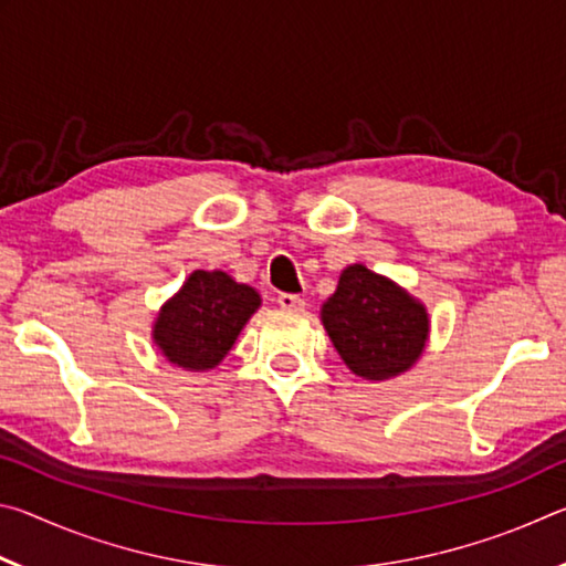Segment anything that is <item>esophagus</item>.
<instances>
[{
  "instance_id": "34e87169",
  "label": "esophagus",
  "mask_w": 566,
  "mask_h": 566,
  "mask_svg": "<svg viewBox=\"0 0 566 566\" xmlns=\"http://www.w3.org/2000/svg\"><path fill=\"white\" fill-rule=\"evenodd\" d=\"M276 304H280L284 312H302L304 310V300L300 294H280L276 296Z\"/></svg>"
}]
</instances>
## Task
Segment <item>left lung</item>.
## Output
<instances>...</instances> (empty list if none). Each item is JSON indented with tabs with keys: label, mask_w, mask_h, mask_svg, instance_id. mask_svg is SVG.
Masks as SVG:
<instances>
[{
	"label": "left lung",
	"mask_w": 566,
	"mask_h": 566,
	"mask_svg": "<svg viewBox=\"0 0 566 566\" xmlns=\"http://www.w3.org/2000/svg\"><path fill=\"white\" fill-rule=\"evenodd\" d=\"M322 324L354 375L387 381L419 361L429 339V312L389 276L349 264L322 304Z\"/></svg>",
	"instance_id": "1"
}]
</instances>
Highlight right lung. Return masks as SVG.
I'll list each match as a JSON object with an SVG mask.
<instances>
[{
  "label": "right lung",
  "mask_w": 566,
  "mask_h": 566,
  "mask_svg": "<svg viewBox=\"0 0 566 566\" xmlns=\"http://www.w3.org/2000/svg\"><path fill=\"white\" fill-rule=\"evenodd\" d=\"M260 306L262 296L254 286L222 270H195L161 304L151 324V342L171 367L209 371L227 357Z\"/></svg>",
  "instance_id": "add662e5"
}]
</instances>
